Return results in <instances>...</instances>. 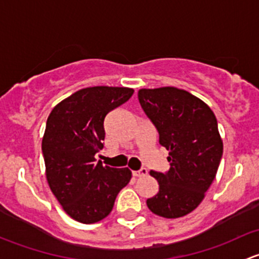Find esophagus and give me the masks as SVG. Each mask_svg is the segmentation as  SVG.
Instances as JSON below:
<instances>
[{
	"label": "esophagus",
	"mask_w": 259,
	"mask_h": 259,
	"mask_svg": "<svg viewBox=\"0 0 259 259\" xmlns=\"http://www.w3.org/2000/svg\"><path fill=\"white\" fill-rule=\"evenodd\" d=\"M146 174H148V170H146V168H142V169H139V170H137V171H133V176H134V177H145Z\"/></svg>",
	"instance_id": "obj_1"
}]
</instances>
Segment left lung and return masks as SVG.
<instances>
[{
	"instance_id": "1",
	"label": "left lung",
	"mask_w": 259,
	"mask_h": 259,
	"mask_svg": "<svg viewBox=\"0 0 259 259\" xmlns=\"http://www.w3.org/2000/svg\"><path fill=\"white\" fill-rule=\"evenodd\" d=\"M139 103L169 150L165 173L150 170L159 192L146 200L156 215L179 218L194 210L215 178L223 143L215 115L207 104L177 88L142 89Z\"/></svg>"
}]
</instances>
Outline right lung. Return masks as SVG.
Instances as JSON below:
<instances>
[{"label": "right lung", "instance_id": "obj_1", "mask_svg": "<svg viewBox=\"0 0 259 259\" xmlns=\"http://www.w3.org/2000/svg\"><path fill=\"white\" fill-rule=\"evenodd\" d=\"M134 90L94 86L76 91L52 109L42 139L46 177L64 210L81 223L110 214L116 195L130 182L127 168L104 166L95 154L104 146V120Z\"/></svg>", "mask_w": 259, "mask_h": 259}]
</instances>
